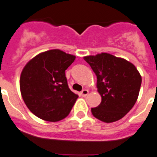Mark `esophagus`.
I'll return each instance as SVG.
<instances>
[{
    "instance_id": "1",
    "label": "esophagus",
    "mask_w": 157,
    "mask_h": 157,
    "mask_svg": "<svg viewBox=\"0 0 157 157\" xmlns=\"http://www.w3.org/2000/svg\"><path fill=\"white\" fill-rule=\"evenodd\" d=\"M88 94H89V90H87V89H83V90L81 91V95H82V97H86Z\"/></svg>"
}]
</instances>
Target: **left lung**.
Here are the masks:
<instances>
[{
    "label": "left lung",
    "instance_id": "8db88e82",
    "mask_svg": "<svg viewBox=\"0 0 157 157\" xmlns=\"http://www.w3.org/2000/svg\"><path fill=\"white\" fill-rule=\"evenodd\" d=\"M97 76L101 104L92 108L93 115L105 123L119 121L135 105L141 76L132 63L109 53L85 56Z\"/></svg>",
    "mask_w": 157,
    "mask_h": 157
}]
</instances>
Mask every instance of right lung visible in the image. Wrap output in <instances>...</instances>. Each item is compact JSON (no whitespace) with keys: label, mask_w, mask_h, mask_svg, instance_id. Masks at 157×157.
<instances>
[{"label":"right lung","mask_w":157,"mask_h":157,"mask_svg":"<svg viewBox=\"0 0 157 157\" xmlns=\"http://www.w3.org/2000/svg\"><path fill=\"white\" fill-rule=\"evenodd\" d=\"M75 58L52 49L38 54L25 66L20 78L21 93L34 115L56 122L69 114L78 96L68 88L65 70Z\"/></svg>","instance_id":"1"}]
</instances>
